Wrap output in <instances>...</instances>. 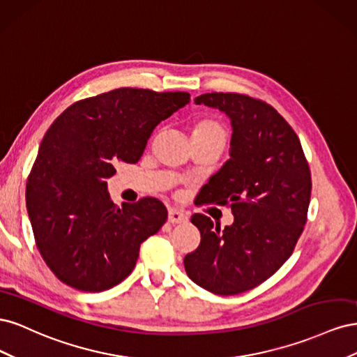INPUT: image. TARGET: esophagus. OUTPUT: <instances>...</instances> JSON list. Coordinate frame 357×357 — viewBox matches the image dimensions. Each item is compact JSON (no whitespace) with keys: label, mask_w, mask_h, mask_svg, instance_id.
I'll return each mask as SVG.
<instances>
[{"label":"esophagus","mask_w":357,"mask_h":357,"mask_svg":"<svg viewBox=\"0 0 357 357\" xmlns=\"http://www.w3.org/2000/svg\"><path fill=\"white\" fill-rule=\"evenodd\" d=\"M189 220L188 214L177 208H169L168 210V222L169 223H186Z\"/></svg>","instance_id":"esophagus-1"}]
</instances>
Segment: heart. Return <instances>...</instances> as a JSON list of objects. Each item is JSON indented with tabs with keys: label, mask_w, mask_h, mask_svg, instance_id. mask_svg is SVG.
<instances>
[{
	"label": "heart",
	"mask_w": 357,
	"mask_h": 357,
	"mask_svg": "<svg viewBox=\"0 0 357 357\" xmlns=\"http://www.w3.org/2000/svg\"><path fill=\"white\" fill-rule=\"evenodd\" d=\"M192 138H222L226 139V131L220 122L211 117L199 119L192 126Z\"/></svg>",
	"instance_id": "1"
}]
</instances>
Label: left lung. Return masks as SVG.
<instances>
[{"label": "left lung", "mask_w": 357, "mask_h": 357, "mask_svg": "<svg viewBox=\"0 0 357 357\" xmlns=\"http://www.w3.org/2000/svg\"><path fill=\"white\" fill-rule=\"evenodd\" d=\"M195 104L231 119V158L202 188L201 202L229 204L234 223L222 231L207 215L193 214L201 243L185 256V269L214 295H238L294 253L311 197L308 162L294 129L269 104L231 92L204 93Z\"/></svg>", "instance_id": "1"}]
</instances>
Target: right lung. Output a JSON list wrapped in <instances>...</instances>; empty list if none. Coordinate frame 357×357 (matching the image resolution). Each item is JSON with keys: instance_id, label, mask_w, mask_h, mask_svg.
<instances>
[{"instance_id": "1", "label": "right lung", "mask_w": 357, "mask_h": 357, "mask_svg": "<svg viewBox=\"0 0 357 357\" xmlns=\"http://www.w3.org/2000/svg\"><path fill=\"white\" fill-rule=\"evenodd\" d=\"M188 92L121 88L74 102L50 125L26 185L38 252L62 283L112 289L132 273L139 245L167 222L156 198L117 207L107 192L119 162L135 164L153 129Z\"/></svg>"}]
</instances>
